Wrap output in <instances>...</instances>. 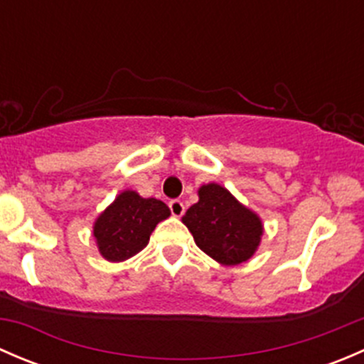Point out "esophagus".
I'll list each match as a JSON object with an SVG mask.
<instances>
[{"mask_svg": "<svg viewBox=\"0 0 364 364\" xmlns=\"http://www.w3.org/2000/svg\"><path fill=\"white\" fill-rule=\"evenodd\" d=\"M168 208H171V213L174 216H183V213H185V204L179 199L171 200V203H168Z\"/></svg>", "mask_w": 364, "mask_h": 364, "instance_id": "esophagus-1", "label": "esophagus"}]
</instances>
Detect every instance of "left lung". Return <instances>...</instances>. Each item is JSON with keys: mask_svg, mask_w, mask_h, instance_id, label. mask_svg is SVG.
I'll return each instance as SVG.
<instances>
[{"mask_svg": "<svg viewBox=\"0 0 364 364\" xmlns=\"http://www.w3.org/2000/svg\"><path fill=\"white\" fill-rule=\"evenodd\" d=\"M183 223L197 247L225 266L250 259L262 236L259 216L215 183L200 186L199 203L186 211Z\"/></svg>", "mask_w": 364, "mask_h": 364, "instance_id": "8db88e82", "label": "left lung"}]
</instances>
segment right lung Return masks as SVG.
<instances>
[{"mask_svg":"<svg viewBox=\"0 0 364 364\" xmlns=\"http://www.w3.org/2000/svg\"><path fill=\"white\" fill-rule=\"evenodd\" d=\"M168 215L171 211L161 200L142 199L127 190L95 222L98 250L112 262L130 259L148 245L156 223Z\"/></svg>","mask_w":364,"mask_h":364,"instance_id":"1","label":"right lung"}]
</instances>
